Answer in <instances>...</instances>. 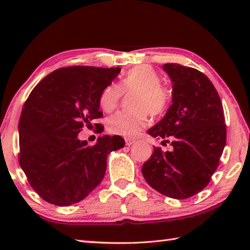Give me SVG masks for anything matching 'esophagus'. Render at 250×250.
Returning <instances> with one entry per match:
<instances>
[{
	"label": "esophagus",
	"mask_w": 250,
	"mask_h": 250,
	"mask_svg": "<svg viewBox=\"0 0 250 250\" xmlns=\"http://www.w3.org/2000/svg\"><path fill=\"white\" fill-rule=\"evenodd\" d=\"M125 145L126 146H130L133 144V143L135 142L134 139H131V137H125Z\"/></svg>",
	"instance_id": "1"
}]
</instances>
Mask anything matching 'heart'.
<instances>
[{
  "mask_svg": "<svg viewBox=\"0 0 250 250\" xmlns=\"http://www.w3.org/2000/svg\"><path fill=\"white\" fill-rule=\"evenodd\" d=\"M131 95L130 104L133 108L122 109L109 117V132L122 136H136L147 125L148 113L160 116L172 101V93L161 84V76L149 65H137L130 68L119 84L109 83L103 88L99 97L101 108L106 113L118 106L124 93Z\"/></svg>",
  "mask_w": 250,
  "mask_h": 250,
  "instance_id": "obj_1",
  "label": "heart"
}]
</instances>
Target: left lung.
I'll return each mask as SVG.
<instances>
[{"mask_svg":"<svg viewBox=\"0 0 250 250\" xmlns=\"http://www.w3.org/2000/svg\"><path fill=\"white\" fill-rule=\"evenodd\" d=\"M163 70L173 83V104L148 134L173 149L155 147L143 164L148 185L174 199H188L203 190L219 166L227 141L225 113L216 88L203 73L177 63Z\"/></svg>","mask_w":250,"mask_h":250,"instance_id":"1","label":"left lung"}]
</instances>
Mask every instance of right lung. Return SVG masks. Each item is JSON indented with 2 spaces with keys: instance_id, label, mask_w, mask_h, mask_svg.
Instances as JSON below:
<instances>
[{
  "instance_id": "obj_1",
  "label": "right lung",
  "mask_w": 250,
  "mask_h": 250,
  "mask_svg": "<svg viewBox=\"0 0 250 250\" xmlns=\"http://www.w3.org/2000/svg\"><path fill=\"white\" fill-rule=\"evenodd\" d=\"M120 67L66 66L32 90L19 119L18 160L31 187L50 204L67 206L91 192L103 179L106 158L125 146L119 135L79 141L84 125L103 116L99 97ZM97 133L103 125L94 124Z\"/></svg>"
}]
</instances>
